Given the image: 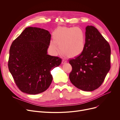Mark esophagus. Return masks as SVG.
Listing matches in <instances>:
<instances>
[{"mask_svg": "<svg viewBox=\"0 0 120 120\" xmlns=\"http://www.w3.org/2000/svg\"><path fill=\"white\" fill-rule=\"evenodd\" d=\"M66 62H67V60H65V59H63L62 60V64H65V63H66Z\"/></svg>", "mask_w": 120, "mask_h": 120, "instance_id": "34e87169", "label": "esophagus"}]
</instances>
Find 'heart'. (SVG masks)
Masks as SVG:
<instances>
[{"label": "heart", "instance_id": "b5f03b06", "mask_svg": "<svg viewBox=\"0 0 120 120\" xmlns=\"http://www.w3.org/2000/svg\"><path fill=\"white\" fill-rule=\"evenodd\" d=\"M53 37L50 46L55 53L59 51L58 44L62 53L70 57L80 55L85 49V34L80 27H58L54 31Z\"/></svg>", "mask_w": 120, "mask_h": 120}]
</instances>
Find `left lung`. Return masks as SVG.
Instances as JSON below:
<instances>
[{"label": "left lung", "mask_w": 120, "mask_h": 120, "mask_svg": "<svg viewBox=\"0 0 120 120\" xmlns=\"http://www.w3.org/2000/svg\"><path fill=\"white\" fill-rule=\"evenodd\" d=\"M110 54L109 43L98 30L92 26H86L84 51L69 61L72 67L69 75L71 83L86 91L98 89L110 70Z\"/></svg>", "instance_id": "left-lung-1"}]
</instances>
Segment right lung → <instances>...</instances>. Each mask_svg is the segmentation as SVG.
<instances>
[{
	"mask_svg": "<svg viewBox=\"0 0 120 120\" xmlns=\"http://www.w3.org/2000/svg\"><path fill=\"white\" fill-rule=\"evenodd\" d=\"M51 35L43 29L29 27L12 42L8 68L15 82L21 91L37 94L51 84L50 71L60 65V57L47 54Z\"/></svg>",
	"mask_w": 120,
	"mask_h": 120,
	"instance_id": "add662e5",
	"label": "right lung"
}]
</instances>
